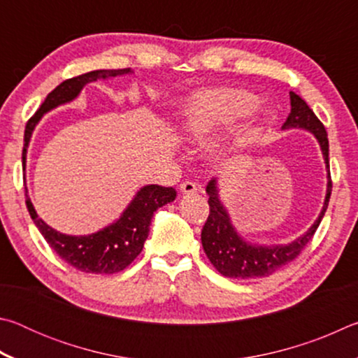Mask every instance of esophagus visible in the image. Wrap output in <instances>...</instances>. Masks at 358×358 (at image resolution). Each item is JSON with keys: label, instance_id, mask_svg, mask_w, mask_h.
<instances>
[{"label": "esophagus", "instance_id": "esophagus-1", "mask_svg": "<svg viewBox=\"0 0 358 358\" xmlns=\"http://www.w3.org/2000/svg\"><path fill=\"white\" fill-rule=\"evenodd\" d=\"M180 191L181 194H196L199 192V186L196 183H192V181H183V183L180 185Z\"/></svg>", "mask_w": 358, "mask_h": 358}]
</instances>
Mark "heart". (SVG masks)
<instances>
[{"label": "heart", "instance_id": "heart-1", "mask_svg": "<svg viewBox=\"0 0 358 358\" xmlns=\"http://www.w3.org/2000/svg\"><path fill=\"white\" fill-rule=\"evenodd\" d=\"M259 104V98L238 88H203L192 93L185 106V134L196 143L207 142L222 128L238 123ZM240 148L237 138L216 141L210 145V156L226 161Z\"/></svg>", "mask_w": 358, "mask_h": 358}]
</instances>
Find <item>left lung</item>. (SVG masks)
<instances>
[{"instance_id":"8db88e82","label":"left lung","mask_w":358,"mask_h":358,"mask_svg":"<svg viewBox=\"0 0 358 358\" xmlns=\"http://www.w3.org/2000/svg\"><path fill=\"white\" fill-rule=\"evenodd\" d=\"M290 96V113L282 124V131L289 129H303L311 132L319 143L322 151V157L327 169V189L324 205L316 221L311 227L301 234L300 237L284 245H262L251 243L250 240L241 237V234L234 226L232 217H230L227 207L221 201L220 194V181L217 178H211L208 181L207 191L210 215L202 229V246L203 251L213 264L215 268L221 275L234 280H251V278H264L273 275L289 262L299 256L303 248H305L313 238L314 232L319 227L320 221L325 215L327 205L331 194V181H330V166H329V137L324 124L317 120L316 115L311 110L305 101L294 92Z\"/></svg>"}]
</instances>
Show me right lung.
<instances>
[{
    "instance_id": "1",
    "label": "right lung",
    "mask_w": 358,
    "mask_h": 358,
    "mask_svg": "<svg viewBox=\"0 0 358 358\" xmlns=\"http://www.w3.org/2000/svg\"><path fill=\"white\" fill-rule=\"evenodd\" d=\"M129 74H134V71L131 68L98 69L59 83L52 93H48L45 101L39 107V110L27 123L22 153L23 167L27 169V155L29 142H31L33 137V131L45 113L52 112L53 108L59 106L69 104V102L76 101L88 83ZM25 191L28 192L27 186ZM175 197H177V191L173 187L145 185L136 192V196L132 197V201L123 210V213L120 215L118 220H115L108 226L99 229L98 232L88 235L62 234L48 226L42 217H39L38 211L34 210V205L28 194L27 208L29 211V216H31V220L36 224V227L39 229V232L45 238L48 246L64 262H68L77 270L85 271V273L112 275L124 270L141 254L145 240L148 238L151 217H153L155 211L173 202Z\"/></svg>"
}]
</instances>
